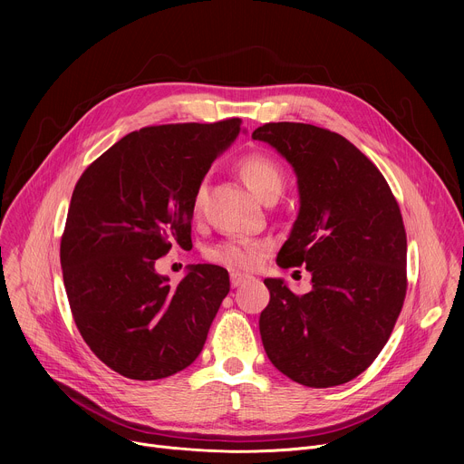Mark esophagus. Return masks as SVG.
Here are the masks:
<instances>
[{
  "mask_svg": "<svg viewBox=\"0 0 464 464\" xmlns=\"http://www.w3.org/2000/svg\"><path fill=\"white\" fill-rule=\"evenodd\" d=\"M247 281H253V277L247 276V274H240V272H233L231 274V286L233 288H237V286H240V285H244Z\"/></svg>",
  "mask_w": 464,
  "mask_h": 464,
  "instance_id": "obj_1",
  "label": "esophagus"
}]
</instances>
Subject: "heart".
Listing matches in <instances>:
<instances>
[{
    "label": "heart",
    "instance_id": "obj_1",
    "mask_svg": "<svg viewBox=\"0 0 464 464\" xmlns=\"http://www.w3.org/2000/svg\"><path fill=\"white\" fill-rule=\"evenodd\" d=\"M237 169H238V174L244 179V183L249 187V190L253 194H256L264 202L272 200V198H277V194L283 188V170L268 156L249 154L238 161ZM204 198H206V185L200 183L196 187L194 196H192V213L194 215H200L202 206H204ZM264 247H266V244L264 242H247V244L220 242L208 251V258L213 262L224 264V266H229V268L249 270L256 264Z\"/></svg>",
    "mask_w": 464,
    "mask_h": 464
}]
</instances>
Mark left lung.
Returning a JSON list of instances; mask_svg holds the SVG:
<instances>
[{
    "instance_id": "8db88e82",
    "label": "left lung",
    "mask_w": 464,
    "mask_h": 464,
    "mask_svg": "<svg viewBox=\"0 0 464 464\" xmlns=\"http://www.w3.org/2000/svg\"><path fill=\"white\" fill-rule=\"evenodd\" d=\"M251 138L277 149L297 174L301 209L277 264H304L312 274L304 295L281 279H264V351L297 383L342 385L380 354L406 299L401 208L376 165L336 131L266 122Z\"/></svg>"
}]
</instances>
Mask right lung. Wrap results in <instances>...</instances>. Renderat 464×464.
Listing matches in <instances>:
<instances>
[{"instance_id":"right-lung-1","label":"right lung","mask_w":464,"mask_h":464,"mask_svg":"<svg viewBox=\"0 0 464 464\" xmlns=\"http://www.w3.org/2000/svg\"><path fill=\"white\" fill-rule=\"evenodd\" d=\"M238 117L131 131L79 178L60 240L65 294L93 354L131 380H160L202 353L229 292L227 270L196 264L170 286L156 260L192 247L196 187L238 136Z\"/></svg>"}]
</instances>
